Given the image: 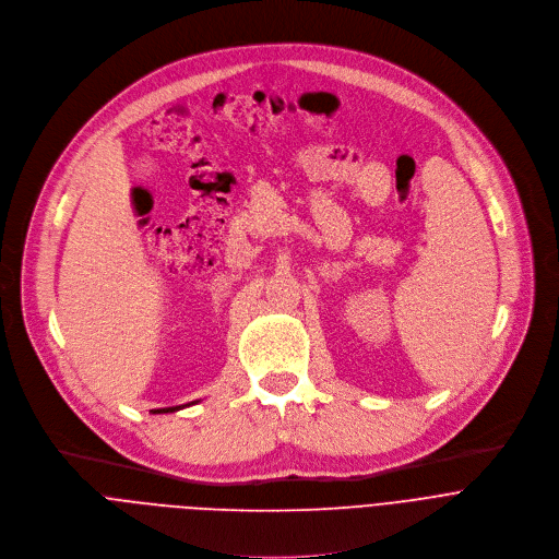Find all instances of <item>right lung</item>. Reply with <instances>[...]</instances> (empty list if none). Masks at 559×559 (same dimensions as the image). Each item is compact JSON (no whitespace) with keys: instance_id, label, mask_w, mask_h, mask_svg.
I'll return each mask as SVG.
<instances>
[{"instance_id":"add662e5","label":"right lung","mask_w":559,"mask_h":559,"mask_svg":"<svg viewBox=\"0 0 559 559\" xmlns=\"http://www.w3.org/2000/svg\"><path fill=\"white\" fill-rule=\"evenodd\" d=\"M180 407V405H178ZM178 407H163V409H154V412H174V409H178Z\"/></svg>"}]
</instances>
